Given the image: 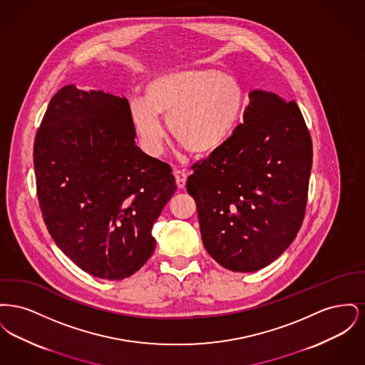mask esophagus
<instances>
[{"label": "esophagus", "instance_id": "1", "mask_svg": "<svg viewBox=\"0 0 365 365\" xmlns=\"http://www.w3.org/2000/svg\"><path fill=\"white\" fill-rule=\"evenodd\" d=\"M175 180H176V186L179 187V189H185L186 187V179H187V175L185 174V173H182V171H178V170H175Z\"/></svg>", "mask_w": 365, "mask_h": 365}]
</instances>
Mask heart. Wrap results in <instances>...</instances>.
<instances>
[{"instance_id": "heart-1", "label": "heart", "mask_w": 365, "mask_h": 365, "mask_svg": "<svg viewBox=\"0 0 365 365\" xmlns=\"http://www.w3.org/2000/svg\"><path fill=\"white\" fill-rule=\"evenodd\" d=\"M245 108L242 83L212 67H179L150 76L143 97L130 98V118L145 150L158 155L170 135L192 156L219 152L232 138Z\"/></svg>"}]
</instances>
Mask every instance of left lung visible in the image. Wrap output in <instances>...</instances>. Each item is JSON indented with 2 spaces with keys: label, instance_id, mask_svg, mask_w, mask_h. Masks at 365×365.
<instances>
[{
  "label": "left lung",
  "instance_id": "1",
  "mask_svg": "<svg viewBox=\"0 0 365 365\" xmlns=\"http://www.w3.org/2000/svg\"><path fill=\"white\" fill-rule=\"evenodd\" d=\"M249 100L232 138L192 165L186 183L207 252L234 272L259 271L294 241L312 170V139L298 105L264 90Z\"/></svg>",
  "mask_w": 365,
  "mask_h": 365
}]
</instances>
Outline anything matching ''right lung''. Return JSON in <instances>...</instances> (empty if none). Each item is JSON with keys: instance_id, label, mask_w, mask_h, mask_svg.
Segmentation results:
<instances>
[{"instance_id": "1", "label": "right lung", "mask_w": 365, "mask_h": 365, "mask_svg": "<svg viewBox=\"0 0 365 365\" xmlns=\"http://www.w3.org/2000/svg\"><path fill=\"white\" fill-rule=\"evenodd\" d=\"M34 170L43 222L79 268L120 280L150 259L152 227L176 183L135 145L125 97L60 88L35 135Z\"/></svg>"}]
</instances>
